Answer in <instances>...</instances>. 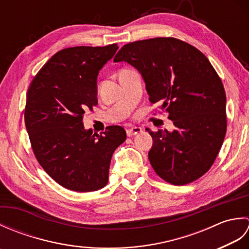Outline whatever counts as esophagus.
Wrapping results in <instances>:
<instances>
[{
  "mask_svg": "<svg viewBox=\"0 0 249 249\" xmlns=\"http://www.w3.org/2000/svg\"><path fill=\"white\" fill-rule=\"evenodd\" d=\"M141 131H142L141 127H137V126H135V127H130L128 129H126V134H127L128 137H133L137 134H140Z\"/></svg>",
  "mask_w": 249,
  "mask_h": 249,
  "instance_id": "esophagus-1",
  "label": "esophagus"
}]
</instances>
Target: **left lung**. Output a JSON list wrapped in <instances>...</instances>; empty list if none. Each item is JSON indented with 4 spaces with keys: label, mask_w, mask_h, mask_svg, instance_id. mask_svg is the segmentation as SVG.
Listing matches in <instances>:
<instances>
[{
    "label": "left lung",
    "mask_w": 249,
    "mask_h": 249,
    "mask_svg": "<svg viewBox=\"0 0 249 249\" xmlns=\"http://www.w3.org/2000/svg\"><path fill=\"white\" fill-rule=\"evenodd\" d=\"M113 62L140 72L152 104L173 122L172 131H152L149 160L155 172L174 185L202 177L216 160L226 129V93L217 72L197 48L172 37L122 47Z\"/></svg>",
    "instance_id": "obj_1"
}]
</instances>
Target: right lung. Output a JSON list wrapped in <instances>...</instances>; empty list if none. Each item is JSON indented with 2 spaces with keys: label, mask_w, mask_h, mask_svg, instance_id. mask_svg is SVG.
<instances>
[{
  "label": "right lung",
  "mask_w": 249,
  "mask_h": 249,
  "mask_svg": "<svg viewBox=\"0 0 249 249\" xmlns=\"http://www.w3.org/2000/svg\"><path fill=\"white\" fill-rule=\"evenodd\" d=\"M119 46L63 49L34 77L26 94L25 127L44 170L73 192H95L108 183L113 152L126 139L121 126L103 135L84 128L82 116L96 106L97 77Z\"/></svg>",
  "instance_id": "obj_1"
}]
</instances>
